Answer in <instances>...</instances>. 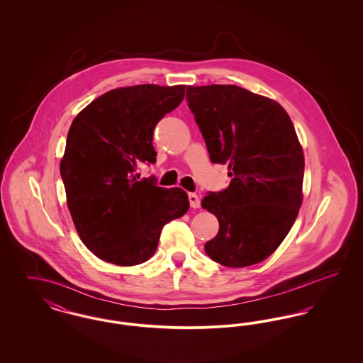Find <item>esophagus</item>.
<instances>
[{
    "instance_id": "1",
    "label": "esophagus",
    "mask_w": 363,
    "mask_h": 363,
    "mask_svg": "<svg viewBox=\"0 0 363 363\" xmlns=\"http://www.w3.org/2000/svg\"><path fill=\"white\" fill-rule=\"evenodd\" d=\"M190 207L200 208L201 207V200L196 193H189Z\"/></svg>"
}]
</instances>
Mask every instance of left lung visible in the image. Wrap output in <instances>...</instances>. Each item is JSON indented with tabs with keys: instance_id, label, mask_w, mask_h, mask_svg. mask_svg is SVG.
I'll return each mask as SVG.
<instances>
[{
	"instance_id": "obj_1",
	"label": "left lung",
	"mask_w": 363,
	"mask_h": 363,
	"mask_svg": "<svg viewBox=\"0 0 363 363\" xmlns=\"http://www.w3.org/2000/svg\"><path fill=\"white\" fill-rule=\"evenodd\" d=\"M186 99L212 163L228 166L227 189L201 206L219 220L204 246L211 259L243 268L268 259L286 238L302 204L305 157L287 111L238 86L186 88Z\"/></svg>"
}]
</instances>
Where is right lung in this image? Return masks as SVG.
<instances>
[{"label":"right lung","instance_id":"right-lung-1","mask_svg":"<svg viewBox=\"0 0 363 363\" xmlns=\"http://www.w3.org/2000/svg\"><path fill=\"white\" fill-rule=\"evenodd\" d=\"M184 96L185 86L116 88L72 122L60 172L77 234L96 257L141 264L155 255L163 225L188 212L185 190L133 174L140 163H155L156 123Z\"/></svg>","mask_w":363,"mask_h":363}]
</instances>
